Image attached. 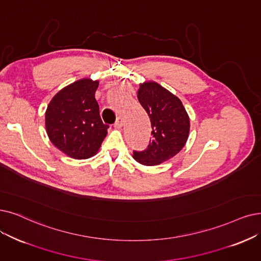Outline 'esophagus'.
Masks as SVG:
<instances>
[{"mask_svg": "<svg viewBox=\"0 0 261 261\" xmlns=\"http://www.w3.org/2000/svg\"><path fill=\"white\" fill-rule=\"evenodd\" d=\"M123 126V119L121 117H119L116 121V123H114V127L117 128H121Z\"/></svg>", "mask_w": 261, "mask_h": 261, "instance_id": "1", "label": "esophagus"}]
</instances>
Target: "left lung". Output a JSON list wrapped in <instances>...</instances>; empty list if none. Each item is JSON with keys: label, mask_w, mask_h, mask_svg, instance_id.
<instances>
[{"label": "left lung", "mask_w": 261, "mask_h": 261, "mask_svg": "<svg viewBox=\"0 0 261 261\" xmlns=\"http://www.w3.org/2000/svg\"><path fill=\"white\" fill-rule=\"evenodd\" d=\"M138 99L151 121L152 139L133 158L147 166L159 165L178 154L190 133V118L181 100L156 82L140 85Z\"/></svg>", "instance_id": "obj_1"}]
</instances>
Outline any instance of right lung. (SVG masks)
<instances>
[{"instance_id": "1", "label": "right lung", "mask_w": 261, "mask_h": 261, "mask_svg": "<svg viewBox=\"0 0 261 261\" xmlns=\"http://www.w3.org/2000/svg\"><path fill=\"white\" fill-rule=\"evenodd\" d=\"M98 81L78 80L57 93L47 107L48 137L72 159L95 155L107 135L109 126L102 123L95 99Z\"/></svg>"}]
</instances>
